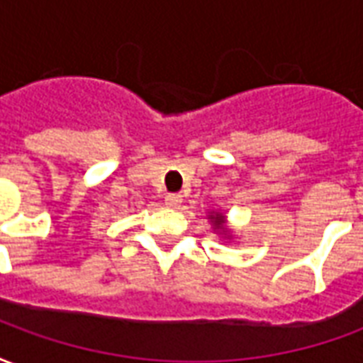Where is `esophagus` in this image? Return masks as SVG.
Here are the masks:
<instances>
[{
  "label": "esophagus",
  "instance_id": "34e87169",
  "mask_svg": "<svg viewBox=\"0 0 363 363\" xmlns=\"http://www.w3.org/2000/svg\"><path fill=\"white\" fill-rule=\"evenodd\" d=\"M181 202H182L181 194H167L165 196V204L169 206V208H179Z\"/></svg>",
  "mask_w": 363,
  "mask_h": 363
}]
</instances>
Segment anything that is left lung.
Instances as JSON below:
<instances>
[{"label":"left lung","instance_id":"8db88e82","mask_svg":"<svg viewBox=\"0 0 363 363\" xmlns=\"http://www.w3.org/2000/svg\"><path fill=\"white\" fill-rule=\"evenodd\" d=\"M208 218H210V223H212L213 231H218L225 241H231V229L228 228V220H225V216L221 212H210L208 213Z\"/></svg>","mask_w":363,"mask_h":363}]
</instances>
